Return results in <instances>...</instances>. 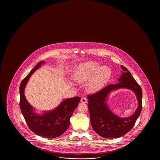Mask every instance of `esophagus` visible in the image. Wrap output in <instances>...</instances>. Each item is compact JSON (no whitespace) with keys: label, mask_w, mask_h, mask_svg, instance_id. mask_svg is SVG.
I'll use <instances>...</instances> for the list:
<instances>
[{"label":"esophagus","mask_w":160,"mask_h":160,"mask_svg":"<svg viewBox=\"0 0 160 160\" xmlns=\"http://www.w3.org/2000/svg\"><path fill=\"white\" fill-rule=\"evenodd\" d=\"M88 101V99L86 98V97H82L81 99V102H82V103H86Z\"/></svg>","instance_id":"34e87169"}]
</instances>
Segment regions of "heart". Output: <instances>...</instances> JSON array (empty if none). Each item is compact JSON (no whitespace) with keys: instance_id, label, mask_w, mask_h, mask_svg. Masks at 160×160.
Wrapping results in <instances>:
<instances>
[{"instance_id":"heart-1","label":"heart","mask_w":160,"mask_h":160,"mask_svg":"<svg viewBox=\"0 0 160 160\" xmlns=\"http://www.w3.org/2000/svg\"><path fill=\"white\" fill-rule=\"evenodd\" d=\"M110 77L111 71L108 67H100L95 62H88L79 67L74 78L78 82H85L90 78L87 88L89 92H95L104 86Z\"/></svg>"}]
</instances>
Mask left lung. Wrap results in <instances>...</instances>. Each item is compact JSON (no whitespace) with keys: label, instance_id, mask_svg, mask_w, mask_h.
Here are the masks:
<instances>
[{"label":"left lung","instance_id":"obj_1","mask_svg":"<svg viewBox=\"0 0 160 160\" xmlns=\"http://www.w3.org/2000/svg\"><path fill=\"white\" fill-rule=\"evenodd\" d=\"M121 67L122 74L118 79L119 83L108 85L98 92L88 95L90 119L92 129L98 135L105 138H119L126 134L133 128L142 110L141 88L129 71L122 65ZM119 88L132 89L135 92L139 102L136 112L130 117L125 119L113 114L105 103L109 92Z\"/></svg>","mask_w":160,"mask_h":160}]
</instances>
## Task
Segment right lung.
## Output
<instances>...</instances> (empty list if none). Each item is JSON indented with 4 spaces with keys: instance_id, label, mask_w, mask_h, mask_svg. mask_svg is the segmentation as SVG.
<instances>
[{
    "instance_id": "obj_1",
    "label": "right lung",
    "mask_w": 160,
    "mask_h": 160,
    "mask_svg": "<svg viewBox=\"0 0 160 160\" xmlns=\"http://www.w3.org/2000/svg\"><path fill=\"white\" fill-rule=\"evenodd\" d=\"M44 62L41 61L38 63L21 82L19 106L27 126L32 132L45 138H55L61 136L68 129L70 118L78 105L81 98L75 97L65 99L57 108L50 112H44L42 115L35 113L34 108L25 98L24 88L31 75Z\"/></svg>"
}]
</instances>
